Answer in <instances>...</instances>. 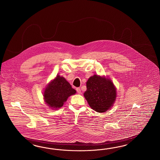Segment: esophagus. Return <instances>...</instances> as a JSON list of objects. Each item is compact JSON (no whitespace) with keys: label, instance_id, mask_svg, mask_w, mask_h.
<instances>
[{"label":"esophagus","instance_id":"34e87169","mask_svg":"<svg viewBox=\"0 0 160 160\" xmlns=\"http://www.w3.org/2000/svg\"><path fill=\"white\" fill-rule=\"evenodd\" d=\"M76 91H77V92H78V94H80V93H81V90H80V88H76Z\"/></svg>","mask_w":160,"mask_h":160}]
</instances>
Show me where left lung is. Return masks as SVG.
Here are the masks:
<instances>
[{
  "instance_id": "8db88e82",
  "label": "left lung",
  "mask_w": 160,
  "mask_h": 160,
  "mask_svg": "<svg viewBox=\"0 0 160 160\" xmlns=\"http://www.w3.org/2000/svg\"><path fill=\"white\" fill-rule=\"evenodd\" d=\"M86 85L84 96L94 110L102 113L113 106L117 94L116 88L110 79L94 74L88 78Z\"/></svg>"
}]
</instances>
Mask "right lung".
Listing matches in <instances>:
<instances>
[{
  "mask_svg": "<svg viewBox=\"0 0 160 160\" xmlns=\"http://www.w3.org/2000/svg\"><path fill=\"white\" fill-rule=\"evenodd\" d=\"M76 92V90L72 88L65 78L57 75L47 85L43 95L48 106L57 109L61 108L68 97Z\"/></svg>",
  "mask_w": 160,
  "mask_h": 160,
  "instance_id": "right-lung-1",
  "label": "right lung"
}]
</instances>
